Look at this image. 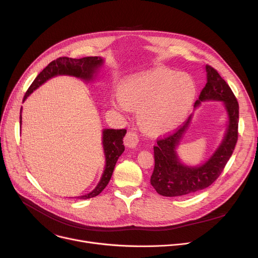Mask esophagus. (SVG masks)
Returning <instances> with one entry per match:
<instances>
[{
    "label": "esophagus",
    "mask_w": 258,
    "mask_h": 258,
    "mask_svg": "<svg viewBox=\"0 0 258 258\" xmlns=\"http://www.w3.org/2000/svg\"><path fill=\"white\" fill-rule=\"evenodd\" d=\"M138 142H139V138H138L136 133L128 132V133L125 135V137H124V144H125L126 147H128V148H135V147L137 146Z\"/></svg>",
    "instance_id": "34e87169"
}]
</instances>
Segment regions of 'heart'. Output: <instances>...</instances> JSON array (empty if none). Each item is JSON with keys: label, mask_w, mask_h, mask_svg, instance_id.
<instances>
[{"label": "heart", "mask_w": 258, "mask_h": 258, "mask_svg": "<svg viewBox=\"0 0 258 258\" xmlns=\"http://www.w3.org/2000/svg\"><path fill=\"white\" fill-rule=\"evenodd\" d=\"M197 95L195 79L187 73L159 69L121 85L111 105L137 113V123L146 134H164L186 118Z\"/></svg>", "instance_id": "b5f03b06"}]
</instances>
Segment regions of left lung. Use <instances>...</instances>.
<instances>
[{
  "instance_id": "obj_1",
  "label": "left lung",
  "mask_w": 258,
  "mask_h": 258,
  "mask_svg": "<svg viewBox=\"0 0 258 258\" xmlns=\"http://www.w3.org/2000/svg\"><path fill=\"white\" fill-rule=\"evenodd\" d=\"M207 83L195 103V111L207 101L223 102L227 113V128L223 140L213 154L200 165H187L178 156V146L190 126L194 114L189 116L183 126L169 136L157 141L154 146L155 168L151 184L163 197L192 195L210 186L222 173L231 157L237 142L238 103L233 92L212 67L206 64Z\"/></svg>"
}]
</instances>
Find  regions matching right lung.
<instances>
[{
  "mask_svg": "<svg viewBox=\"0 0 258 258\" xmlns=\"http://www.w3.org/2000/svg\"><path fill=\"white\" fill-rule=\"evenodd\" d=\"M103 64L104 59L99 56H88L79 59L59 57L55 60H53L33 80V83L29 87L28 91L25 94L23 102L33 91L44 85L47 80L58 75L73 76L85 80L86 83H91V81L95 80V78L97 77ZM20 124H22V107L20 115ZM125 134L126 130L104 128L102 131V147L105 157V165L103 173L97 186L95 187L91 192L80 196L78 197V199L87 200L96 197L106 187V185L111 180L118 158L124 152L123 137L125 136Z\"/></svg>",
  "mask_w": 258,
  "mask_h": 258,
  "instance_id": "add662e5",
  "label": "right lung"
}]
</instances>
